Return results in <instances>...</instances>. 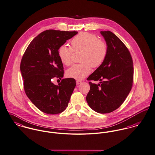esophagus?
Listing matches in <instances>:
<instances>
[{
	"label": "esophagus",
	"instance_id": "esophagus-1",
	"mask_svg": "<svg viewBox=\"0 0 155 155\" xmlns=\"http://www.w3.org/2000/svg\"><path fill=\"white\" fill-rule=\"evenodd\" d=\"M76 83H77V84L78 85V84H80L82 83V81H80V80H77V81H76Z\"/></svg>",
	"mask_w": 155,
	"mask_h": 155
}]
</instances>
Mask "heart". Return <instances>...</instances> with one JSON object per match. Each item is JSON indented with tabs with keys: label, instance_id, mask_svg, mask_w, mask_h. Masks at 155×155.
Returning a JSON list of instances; mask_svg holds the SVG:
<instances>
[{
	"label": "heart",
	"instance_id": "1",
	"mask_svg": "<svg viewBox=\"0 0 155 155\" xmlns=\"http://www.w3.org/2000/svg\"><path fill=\"white\" fill-rule=\"evenodd\" d=\"M71 47L61 46L58 54L61 62L69 66L72 63L74 52H81L80 64L74 65L67 71V76L78 80H82L91 72V67L98 68L106 59L108 47L106 43L99 40L97 35L87 32H81L70 41Z\"/></svg>",
	"mask_w": 155,
	"mask_h": 155
}]
</instances>
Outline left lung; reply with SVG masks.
<instances>
[{
	"label": "left lung",
	"mask_w": 155,
	"mask_h": 155,
	"mask_svg": "<svg viewBox=\"0 0 155 155\" xmlns=\"http://www.w3.org/2000/svg\"><path fill=\"white\" fill-rule=\"evenodd\" d=\"M108 47L103 64L91 74L87 80L90 91L86 101L89 106L101 114L118 109L130 93L133 84L134 67L130 52L120 39L110 31H101ZM101 81L100 84L90 81Z\"/></svg>",
	"instance_id": "obj_1"
}]
</instances>
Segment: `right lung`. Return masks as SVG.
Segmentation results:
<instances>
[{
  "label": "right lung",
  "instance_id": "1",
  "mask_svg": "<svg viewBox=\"0 0 155 155\" xmlns=\"http://www.w3.org/2000/svg\"><path fill=\"white\" fill-rule=\"evenodd\" d=\"M77 33L55 30L44 31L31 41L22 56L20 70L24 91L31 102L44 113L60 114L68 105L76 86L75 80L64 78L56 86L52 79H61L64 76L58 49Z\"/></svg>",
  "mask_w": 155,
  "mask_h": 155
}]
</instances>
